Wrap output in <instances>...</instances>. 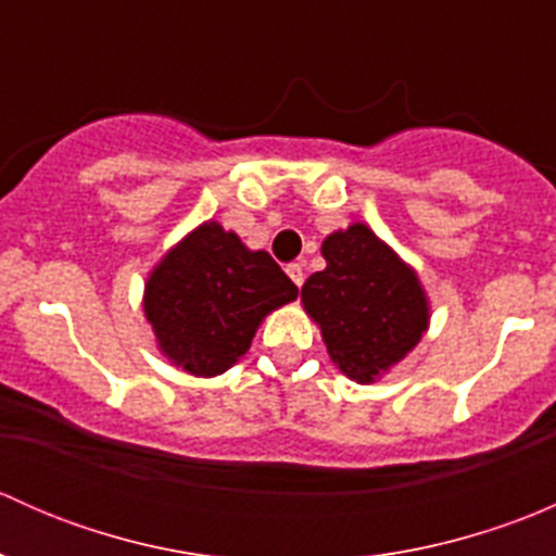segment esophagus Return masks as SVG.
Masks as SVG:
<instances>
[{"mask_svg": "<svg viewBox=\"0 0 556 556\" xmlns=\"http://www.w3.org/2000/svg\"><path fill=\"white\" fill-rule=\"evenodd\" d=\"M288 277L293 279V282L301 288V285H304V266H301V263H290V266H288Z\"/></svg>", "mask_w": 556, "mask_h": 556, "instance_id": "esophagus-1", "label": "esophagus"}]
</instances>
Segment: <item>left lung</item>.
<instances>
[{"instance_id": "left-lung-1", "label": "left lung", "mask_w": 556, "mask_h": 556, "mask_svg": "<svg viewBox=\"0 0 556 556\" xmlns=\"http://www.w3.org/2000/svg\"><path fill=\"white\" fill-rule=\"evenodd\" d=\"M328 266L301 288L330 361L344 377L368 384L419 344L430 323L417 271L363 223L323 242Z\"/></svg>"}]
</instances>
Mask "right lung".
Wrapping results in <instances>:
<instances>
[{
  "label": "right lung",
  "mask_w": 556,
  "mask_h": 556,
  "mask_svg": "<svg viewBox=\"0 0 556 556\" xmlns=\"http://www.w3.org/2000/svg\"><path fill=\"white\" fill-rule=\"evenodd\" d=\"M299 288L263 250H247L220 223H201L144 282V317L159 350L193 377H217L250 350L268 312Z\"/></svg>",
  "instance_id": "right-lung-1"
}]
</instances>
